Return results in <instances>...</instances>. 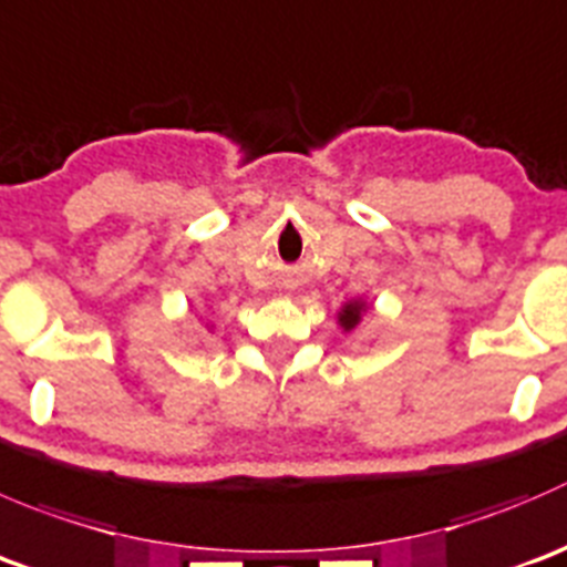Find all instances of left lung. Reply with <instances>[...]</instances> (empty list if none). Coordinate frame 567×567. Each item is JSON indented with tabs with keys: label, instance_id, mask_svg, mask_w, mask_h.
Returning <instances> with one entry per match:
<instances>
[{
	"label": "left lung",
	"instance_id": "left-lung-1",
	"mask_svg": "<svg viewBox=\"0 0 567 567\" xmlns=\"http://www.w3.org/2000/svg\"><path fill=\"white\" fill-rule=\"evenodd\" d=\"M365 310H368L365 299H349L346 305H340V310H338V329H340V332H351V329L360 327Z\"/></svg>",
	"mask_w": 567,
	"mask_h": 567
}]
</instances>
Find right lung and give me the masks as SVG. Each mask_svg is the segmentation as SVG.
I'll list each match as a JSON object with an SVG mask.
<instances>
[{
	"instance_id": "right-lung-1",
	"label": "right lung",
	"mask_w": 567,
	"mask_h": 567,
	"mask_svg": "<svg viewBox=\"0 0 567 567\" xmlns=\"http://www.w3.org/2000/svg\"><path fill=\"white\" fill-rule=\"evenodd\" d=\"M207 329H213V327H210V323H207Z\"/></svg>"
}]
</instances>
